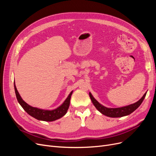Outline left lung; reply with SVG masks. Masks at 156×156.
Wrapping results in <instances>:
<instances>
[{"label":"left lung","instance_id":"obj_1","mask_svg":"<svg viewBox=\"0 0 156 156\" xmlns=\"http://www.w3.org/2000/svg\"><path fill=\"white\" fill-rule=\"evenodd\" d=\"M146 93L144 94V96L141 98L138 101H136V103H133V104H131V105L123 107H120V108H107L101 105L100 103L96 100V99H94V98L92 96V95L90 93H89V96L91 99L92 102L94 104V105L95 106L97 109L100 112H101L103 115H104L108 117L117 118V117H122V116H124L126 115H130L131 113H132L134 111H135L143 101L144 99L146 96Z\"/></svg>","mask_w":156,"mask_h":156}]
</instances>
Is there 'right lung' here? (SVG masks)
Masks as SVG:
<instances>
[{"label": "right lung", "instance_id": "add662e5", "mask_svg": "<svg viewBox=\"0 0 156 156\" xmlns=\"http://www.w3.org/2000/svg\"><path fill=\"white\" fill-rule=\"evenodd\" d=\"M14 88H15L16 95L17 99V101L20 103V104L21 105V107L23 108V109H24L28 114L30 115L32 117L35 118L36 119L47 122L55 121L65 115L69 108L71 96H72V94L73 92H72L69 94L68 97L62 103V105H60L59 107L56 108V109L48 111L40 109V108L33 107L30 106L29 105H28L26 102H25L22 100V98H21L20 94H19L16 88V87L15 86Z\"/></svg>", "mask_w": 156, "mask_h": 156}]
</instances>
